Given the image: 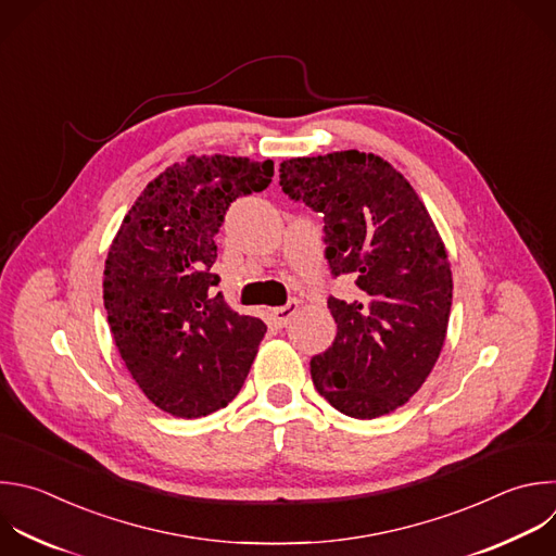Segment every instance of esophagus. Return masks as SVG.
<instances>
[{
	"instance_id": "esophagus-1",
	"label": "esophagus",
	"mask_w": 556,
	"mask_h": 556,
	"mask_svg": "<svg viewBox=\"0 0 556 556\" xmlns=\"http://www.w3.org/2000/svg\"><path fill=\"white\" fill-rule=\"evenodd\" d=\"M296 309H299V301H296V299H292V301H288L286 305L275 307V309L270 312V318H273V323H275V325L283 327V325H288V323H290V318L296 314Z\"/></svg>"
}]
</instances>
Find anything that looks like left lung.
<instances>
[{
  "mask_svg": "<svg viewBox=\"0 0 556 556\" xmlns=\"http://www.w3.org/2000/svg\"><path fill=\"white\" fill-rule=\"evenodd\" d=\"M279 185L323 214L331 275L357 286L351 301L327 299L338 333L309 359L312 382L346 417L389 415L421 389L445 342L454 288L445 244L413 185L374 152L288 159Z\"/></svg>",
  "mask_w": 556,
  "mask_h": 556,
  "instance_id": "obj_1",
  "label": "left lung"
}]
</instances>
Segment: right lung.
I'll return each instance as SVG.
<instances>
[{
	"label": "right lung",
	"mask_w": 556,
	"mask_h": 556,
	"mask_svg": "<svg viewBox=\"0 0 556 556\" xmlns=\"http://www.w3.org/2000/svg\"><path fill=\"white\" fill-rule=\"evenodd\" d=\"M273 174L270 159L192 154L146 185L113 238L102 283L111 333L137 387L172 417L225 408L249 376L266 325L216 292L214 238L229 205Z\"/></svg>",
	"instance_id": "add662e5"
}]
</instances>
